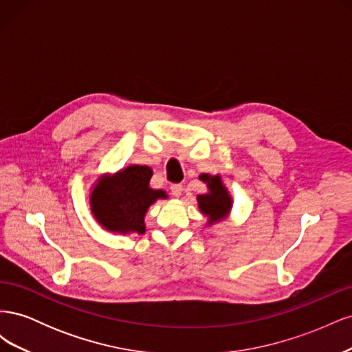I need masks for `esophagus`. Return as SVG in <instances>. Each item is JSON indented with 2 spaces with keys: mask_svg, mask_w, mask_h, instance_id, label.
Wrapping results in <instances>:
<instances>
[{
  "mask_svg": "<svg viewBox=\"0 0 352 352\" xmlns=\"http://www.w3.org/2000/svg\"><path fill=\"white\" fill-rule=\"evenodd\" d=\"M170 190H172V195L173 197H180V195H182V192H184V186L176 184V185L170 186Z\"/></svg>",
  "mask_w": 352,
  "mask_h": 352,
  "instance_id": "34e87169",
  "label": "esophagus"
}]
</instances>
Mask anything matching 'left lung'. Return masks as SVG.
<instances>
[{
  "label": "left lung",
  "instance_id": "8db88e82",
  "mask_svg": "<svg viewBox=\"0 0 352 352\" xmlns=\"http://www.w3.org/2000/svg\"><path fill=\"white\" fill-rule=\"evenodd\" d=\"M199 179L202 182L207 184L208 192L197 197L198 207L204 216L208 217L207 225H212L223 219H226L229 211L232 208V197L229 195L228 189L221 182V177L210 176V175H201Z\"/></svg>",
  "mask_w": 352,
  "mask_h": 352
}]
</instances>
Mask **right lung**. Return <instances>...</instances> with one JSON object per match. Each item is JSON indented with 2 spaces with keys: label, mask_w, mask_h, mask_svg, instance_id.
<instances>
[{
  "label": "right lung",
  "mask_w": 352,
  "mask_h": 352,
  "mask_svg": "<svg viewBox=\"0 0 352 352\" xmlns=\"http://www.w3.org/2000/svg\"><path fill=\"white\" fill-rule=\"evenodd\" d=\"M151 176L148 166H129L98 179L89 202L94 217L105 230L142 235L146 210L157 199L167 198L164 190L150 188Z\"/></svg>",
  "instance_id": "right-lung-1"
}]
</instances>
